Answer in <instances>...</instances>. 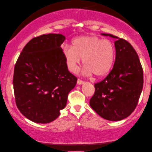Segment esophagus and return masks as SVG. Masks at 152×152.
Wrapping results in <instances>:
<instances>
[{"label": "esophagus", "instance_id": "34e87169", "mask_svg": "<svg viewBox=\"0 0 152 152\" xmlns=\"http://www.w3.org/2000/svg\"><path fill=\"white\" fill-rule=\"evenodd\" d=\"M84 81L81 80H80V79H78V80H77V84L78 85H81V84H84Z\"/></svg>", "mask_w": 152, "mask_h": 152}]
</instances>
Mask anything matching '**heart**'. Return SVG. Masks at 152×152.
Masks as SVG:
<instances>
[{"instance_id":"heart-1","label":"heart","mask_w":152,"mask_h":152,"mask_svg":"<svg viewBox=\"0 0 152 152\" xmlns=\"http://www.w3.org/2000/svg\"><path fill=\"white\" fill-rule=\"evenodd\" d=\"M115 54V47L111 41L95 36L77 37L72 41V47L66 45L63 48L68 69L76 72L82 59L85 66L82 72L85 75H107L113 66Z\"/></svg>"}]
</instances>
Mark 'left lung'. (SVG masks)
Listing matches in <instances>:
<instances>
[{"instance_id":"obj_1","label":"left lung","mask_w":152,"mask_h":152,"mask_svg":"<svg viewBox=\"0 0 152 152\" xmlns=\"http://www.w3.org/2000/svg\"><path fill=\"white\" fill-rule=\"evenodd\" d=\"M101 34L116 39L115 60L107 77L94 85L90 106L104 119L119 121L130 115L138 104L143 70L136 50L128 41L110 34Z\"/></svg>"}]
</instances>
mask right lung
<instances>
[{
	"label": "right lung",
	"instance_id": "add662e5",
	"mask_svg": "<svg viewBox=\"0 0 152 152\" xmlns=\"http://www.w3.org/2000/svg\"><path fill=\"white\" fill-rule=\"evenodd\" d=\"M61 34L34 37L23 49L15 64L14 97L20 113L31 121L45 124L59 117L77 79L68 71Z\"/></svg>",
	"mask_w": 152,
	"mask_h": 152
}]
</instances>
